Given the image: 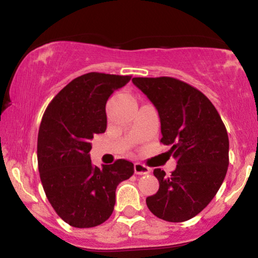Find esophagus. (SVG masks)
I'll return each mask as SVG.
<instances>
[{
    "label": "esophagus",
    "instance_id": "obj_1",
    "mask_svg": "<svg viewBox=\"0 0 258 258\" xmlns=\"http://www.w3.org/2000/svg\"><path fill=\"white\" fill-rule=\"evenodd\" d=\"M135 172L137 175H148L150 172V168L142 163H136L135 164Z\"/></svg>",
    "mask_w": 258,
    "mask_h": 258
}]
</instances>
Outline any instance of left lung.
<instances>
[{
  "label": "left lung",
  "mask_w": 258,
  "mask_h": 258,
  "mask_svg": "<svg viewBox=\"0 0 258 258\" xmlns=\"http://www.w3.org/2000/svg\"><path fill=\"white\" fill-rule=\"evenodd\" d=\"M158 110L161 143L170 146L177 165L171 175L155 169L159 189L146 198L159 219L182 223L216 197L229 167V136L213 103L200 90L172 77H135Z\"/></svg>",
  "instance_id": "8db88e82"
}]
</instances>
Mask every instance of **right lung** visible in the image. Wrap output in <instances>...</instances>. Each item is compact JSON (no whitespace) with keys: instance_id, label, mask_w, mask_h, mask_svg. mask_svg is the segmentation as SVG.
Masks as SVG:
<instances>
[{"instance_id":"obj_1","label":"right lung","mask_w":258,"mask_h":258,"mask_svg":"<svg viewBox=\"0 0 258 258\" xmlns=\"http://www.w3.org/2000/svg\"><path fill=\"white\" fill-rule=\"evenodd\" d=\"M131 80L89 73L65 86L42 115L38 133V168L45 194L71 226L94 227L113 213L115 190L133 175V163L118 159L102 168L90 161V140L107 128L106 103Z\"/></svg>"}]
</instances>
